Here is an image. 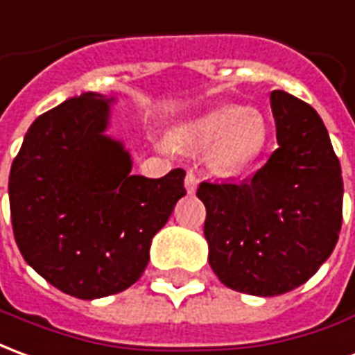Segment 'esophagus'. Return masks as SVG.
Returning a JSON list of instances; mask_svg holds the SVG:
<instances>
[{
  "mask_svg": "<svg viewBox=\"0 0 355 355\" xmlns=\"http://www.w3.org/2000/svg\"><path fill=\"white\" fill-rule=\"evenodd\" d=\"M197 185H198L197 173L187 172V175H185V189H187V193H189V195H193V193L197 191Z\"/></svg>",
  "mask_w": 355,
  "mask_h": 355,
  "instance_id": "esophagus-1",
  "label": "esophagus"
}]
</instances>
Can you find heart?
<instances>
[{
  "label": "heart",
  "instance_id": "b5f03b06",
  "mask_svg": "<svg viewBox=\"0 0 355 355\" xmlns=\"http://www.w3.org/2000/svg\"><path fill=\"white\" fill-rule=\"evenodd\" d=\"M175 141L191 149H210V162L223 173H237L262 155L268 125L262 114L241 105H223L175 132Z\"/></svg>",
  "mask_w": 355,
  "mask_h": 355
}]
</instances>
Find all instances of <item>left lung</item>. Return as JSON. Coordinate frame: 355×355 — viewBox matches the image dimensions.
<instances>
[{
	"label": "left lung",
	"mask_w": 355,
	"mask_h": 355,
	"mask_svg": "<svg viewBox=\"0 0 355 355\" xmlns=\"http://www.w3.org/2000/svg\"><path fill=\"white\" fill-rule=\"evenodd\" d=\"M279 147L245 182H202L208 262L223 285L279 296L304 285L334 250L344 183L329 133L308 103L271 92Z\"/></svg>",
	"instance_id": "left-lung-1"
}]
</instances>
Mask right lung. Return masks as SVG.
<instances>
[{"instance_id":"add662e5","label":"right lung","mask_w":355,"mask_h":355,"mask_svg":"<svg viewBox=\"0 0 355 355\" xmlns=\"http://www.w3.org/2000/svg\"><path fill=\"white\" fill-rule=\"evenodd\" d=\"M82 93L34 120L9 173L15 241L22 258L82 300L132 286L150 241L187 193L185 172L132 175V157L109 135L110 103Z\"/></svg>"}]
</instances>
